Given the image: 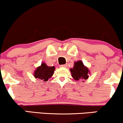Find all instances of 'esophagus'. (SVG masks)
I'll return each instance as SVG.
<instances>
[{
    "instance_id": "1",
    "label": "esophagus",
    "mask_w": 123,
    "mask_h": 123,
    "mask_svg": "<svg viewBox=\"0 0 123 123\" xmlns=\"http://www.w3.org/2000/svg\"><path fill=\"white\" fill-rule=\"evenodd\" d=\"M67 65L66 64H64V65H61L60 66L61 67H64V68H66L67 67Z\"/></svg>"
}]
</instances>
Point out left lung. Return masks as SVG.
Masks as SVG:
<instances>
[{"label":"left lung","instance_id":"left-lung-1","mask_svg":"<svg viewBox=\"0 0 123 123\" xmlns=\"http://www.w3.org/2000/svg\"><path fill=\"white\" fill-rule=\"evenodd\" d=\"M70 72L72 76L76 80H79L81 79L87 80L88 78L89 71L88 68L85 67L81 61L74 63V67L73 69H70Z\"/></svg>","mask_w":123,"mask_h":123}]
</instances>
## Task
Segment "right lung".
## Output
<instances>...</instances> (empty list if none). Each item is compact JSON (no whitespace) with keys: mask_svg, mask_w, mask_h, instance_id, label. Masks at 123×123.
Returning a JSON list of instances; mask_svg holds the SVG:
<instances>
[{"mask_svg":"<svg viewBox=\"0 0 123 123\" xmlns=\"http://www.w3.org/2000/svg\"><path fill=\"white\" fill-rule=\"evenodd\" d=\"M55 70L54 66H48L46 63H42L40 66L37 68L35 71L34 76L35 78L47 81L54 74Z\"/></svg>","mask_w":123,"mask_h":123,"instance_id":"obj_1","label":"right lung"}]
</instances>
